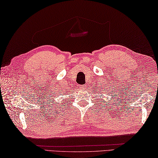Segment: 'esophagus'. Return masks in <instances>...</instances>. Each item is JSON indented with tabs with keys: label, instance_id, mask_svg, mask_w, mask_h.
I'll list each match as a JSON object with an SVG mask.
<instances>
[{
	"label": "esophagus",
	"instance_id": "1",
	"mask_svg": "<svg viewBox=\"0 0 158 158\" xmlns=\"http://www.w3.org/2000/svg\"><path fill=\"white\" fill-rule=\"evenodd\" d=\"M81 87L82 89H85V87H86V85H81Z\"/></svg>",
	"mask_w": 158,
	"mask_h": 158
}]
</instances>
